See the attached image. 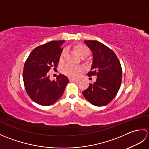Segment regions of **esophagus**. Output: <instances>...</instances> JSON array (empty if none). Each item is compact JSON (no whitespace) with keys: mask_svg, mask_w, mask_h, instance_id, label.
<instances>
[{"mask_svg":"<svg viewBox=\"0 0 149 149\" xmlns=\"http://www.w3.org/2000/svg\"><path fill=\"white\" fill-rule=\"evenodd\" d=\"M70 81L71 82H78L79 81V80L76 79H70Z\"/></svg>","mask_w":149,"mask_h":149,"instance_id":"obj_1","label":"esophagus"}]
</instances>
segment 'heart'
Here are the masks:
<instances>
[{"label":"heart","mask_w":149,"mask_h":149,"mask_svg":"<svg viewBox=\"0 0 149 149\" xmlns=\"http://www.w3.org/2000/svg\"><path fill=\"white\" fill-rule=\"evenodd\" d=\"M75 51L76 52L78 55L81 58H85L86 57L88 54H89L90 50L88 49V47L86 45H83V44H77L75 45L74 47ZM66 55V50H62V52L60 54L59 59L61 61L63 60L65 58V57ZM83 70V67L81 66H72L70 65H67L65 66L63 68V72L65 73L66 75H68V76L71 77L72 78H76L79 74L80 72Z\"/></svg>","instance_id":"obj_1"}]
</instances>
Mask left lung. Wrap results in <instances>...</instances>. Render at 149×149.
Returning a JSON list of instances; mask_svg holds the SVG:
<instances>
[{
  "mask_svg": "<svg viewBox=\"0 0 149 149\" xmlns=\"http://www.w3.org/2000/svg\"><path fill=\"white\" fill-rule=\"evenodd\" d=\"M92 52V64L88 76L95 75L97 81L90 84L83 96L91 104L104 106L111 101L120 88L122 70L117 56L111 49L96 40H84Z\"/></svg>",
  "mask_w": 149,
  "mask_h": 149,
  "instance_id": "1",
  "label": "left lung"
}]
</instances>
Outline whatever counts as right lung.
I'll use <instances>...</instances> for the list:
<instances>
[{
	"label": "right lung",
	"instance_id": "1",
	"mask_svg": "<svg viewBox=\"0 0 149 149\" xmlns=\"http://www.w3.org/2000/svg\"><path fill=\"white\" fill-rule=\"evenodd\" d=\"M64 40L51 41L36 47L31 52L24 66L25 88L32 100L42 106H50L61 97L69 83L68 77L60 74L51 81L49 71L57 67Z\"/></svg>",
	"mask_w": 149,
	"mask_h": 149
}]
</instances>
